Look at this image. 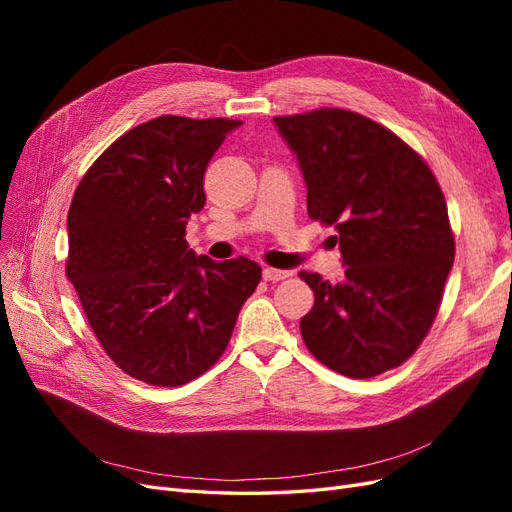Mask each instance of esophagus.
I'll return each mask as SVG.
<instances>
[{
  "mask_svg": "<svg viewBox=\"0 0 512 512\" xmlns=\"http://www.w3.org/2000/svg\"><path fill=\"white\" fill-rule=\"evenodd\" d=\"M290 275H292L290 271L273 269V267H265V269H262V277H265L267 282H280V280H286V277H290Z\"/></svg>",
  "mask_w": 512,
  "mask_h": 512,
  "instance_id": "obj_1",
  "label": "esophagus"
}]
</instances>
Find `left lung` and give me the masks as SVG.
I'll list each match as a JSON object with an SVG mask.
<instances>
[{"mask_svg": "<svg viewBox=\"0 0 512 512\" xmlns=\"http://www.w3.org/2000/svg\"><path fill=\"white\" fill-rule=\"evenodd\" d=\"M307 183V213L337 230L344 282L301 271L314 307L307 350L337 374L374 378L423 344L455 260L446 198L427 162L389 128L346 108L275 117Z\"/></svg>", "mask_w": 512, "mask_h": 512, "instance_id": "8db88e82", "label": "left lung"}]
</instances>
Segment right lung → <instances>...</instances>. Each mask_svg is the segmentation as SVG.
I'll return each instance as SVG.
<instances>
[{
  "label": "right lung",
  "instance_id": "add662e5",
  "mask_svg": "<svg viewBox=\"0 0 512 512\" xmlns=\"http://www.w3.org/2000/svg\"><path fill=\"white\" fill-rule=\"evenodd\" d=\"M237 119L162 115L87 168L68 211L66 275L102 350L128 376L181 386L224 354L262 269L194 256L190 215L205 207L209 160Z\"/></svg>",
  "mask_w": 512,
  "mask_h": 512
}]
</instances>
